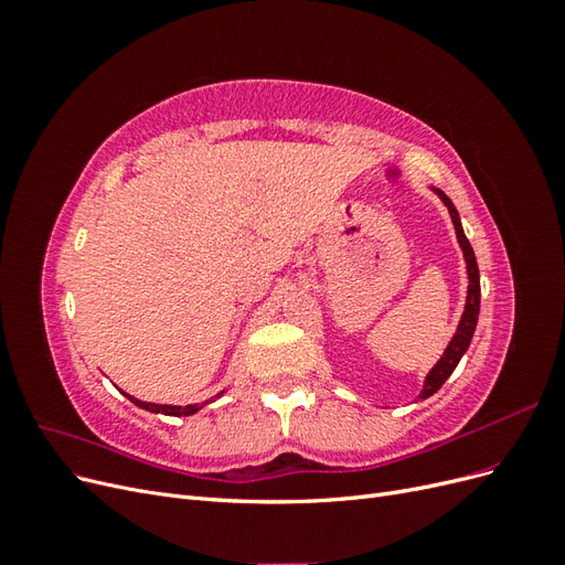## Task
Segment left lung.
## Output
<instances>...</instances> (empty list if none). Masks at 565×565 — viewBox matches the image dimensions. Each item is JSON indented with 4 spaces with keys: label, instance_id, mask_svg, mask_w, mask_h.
Here are the masks:
<instances>
[{
    "label": "left lung",
    "instance_id": "left-lung-1",
    "mask_svg": "<svg viewBox=\"0 0 565 565\" xmlns=\"http://www.w3.org/2000/svg\"><path fill=\"white\" fill-rule=\"evenodd\" d=\"M436 195L443 200V204H446L450 216H452V224H455V233H457V241H459V247L461 252H465V262H467V273H469V292H467V306H465V313H461V320H459V328L452 337V341L448 344L446 353L440 355V361L434 365V370L426 374L424 380V388L419 393V398H429L434 396V393L446 384V380L450 377V374L455 372L457 363L461 361V355H465V351L469 349L471 344V337H473V330H476V322H478V309H481V278H478V264H476V256H473V249L467 241L465 231H461V221H459V214L455 210L452 200L438 191V188H434Z\"/></svg>",
    "mask_w": 565,
    "mask_h": 565
}]
</instances>
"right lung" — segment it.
Here are the masks:
<instances>
[{
	"instance_id": "obj_1",
	"label": "right lung",
	"mask_w": 565,
	"mask_h": 565,
	"mask_svg": "<svg viewBox=\"0 0 565 565\" xmlns=\"http://www.w3.org/2000/svg\"><path fill=\"white\" fill-rule=\"evenodd\" d=\"M125 393V391H122ZM125 396L134 403V405H139V407H143V409H148V413H162V415H174V417H188V415H193V413H198V409L204 405H156V403H146V401H139V398H131L129 393H125Z\"/></svg>"
}]
</instances>
